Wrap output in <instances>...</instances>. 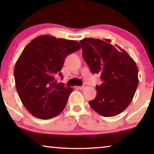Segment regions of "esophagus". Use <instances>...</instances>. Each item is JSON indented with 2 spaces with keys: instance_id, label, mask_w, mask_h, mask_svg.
Instances as JSON below:
<instances>
[{
  "instance_id": "34e87169",
  "label": "esophagus",
  "mask_w": 154,
  "mask_h": 154,
  "mask_svg": "<svg viewBox=\"0 0 154 154\" xmlns=\"http://www.w3.org/2000/svg\"><path fill=\"white\" fill-rule=\"evenodd\" d=\"M76 88H78V89H79L80 90H83L86 88V85H83V86H80V87H76Z\"/></svg>"
}]
</instances>
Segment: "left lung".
Returning a JSON list of instances; mask_svg holds the SVG:
<instances>
[{
    "label": "left lung",
    "instance_id": "1",
    "mask_svg": "<svg viewBox=\"0 0 154 154\" xmlns=\"http://www.w3.org/2000/svg\"><path fill=\"white\" fill-rule=\"evenodd\" d=\"M83 57L92 73L100 75L97 96L90 101L91 108L104 117L119 115L131 103L138 86V68L125 50L104 41L84 38Z\"/></svg>",
    "mask_w": 154,
    "mask_h": 154
}]
</instances>
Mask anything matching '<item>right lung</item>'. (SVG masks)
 <instances>
[{
  "instance_id": "add662e5",
  "label": "right lung",
  "mask_w": 154,
  "mask_h": 154,
  "mask_svg": "<svg viewBox=\"0 0 154 154\" xmlns=\"http://www.w3.org/2000/svg\"><path fill=\"white\" fill-rule=\"evenodd\" d=\"M76 41L39 35L27 45L14 69L15 85L22 104L33 116L50 119L62 112L73 88L57 83L65 58L79 50Z\"/></svg>"
}]
</instances>
